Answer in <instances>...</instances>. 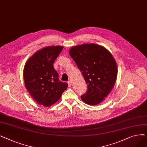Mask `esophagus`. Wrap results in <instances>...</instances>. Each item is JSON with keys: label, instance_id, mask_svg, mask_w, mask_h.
<instances>
[{"label": "esophagus", "instance_id": "esophagus-1", "mask_svg": "<svg viewBox=\"0 0 147 147\" xmlns=\"http://www.w3.org/2000/svg\"><path fill=\"white\" fill-rule=\"evenodd\" d=\"M68 86L69 87H71V81L70 80H69V81H68Z\"/></svg>", "mask_w": 147, "mask_h": 147}]
</instances>
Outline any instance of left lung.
I'll list each match as a JSON object with an SVG mask.
<instances>
[{"mask_svg":"<svg viewBox=\"0 0 147 147\" xmlns=\"http://www.w3.org/2000/svg\"><path fill=\"white\" fill-rule=\"evenodd\" d=\"M69 53L88 84L87 92L81 96L82 100L91 105L101 103L111 92L117 79V64L111 53L95 43L73 46Z\"/></svg>","mask_w":147,"mask_h":147,"instance_id":"left-lung-1","label":"left lung"}]
</instances>
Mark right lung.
Instances as JSON below:
<instances>
[{"mask_svg":"<svg viewBox=\"0 0 147 147\" xmlns=\"http://www.w3.org/2000/svg\"><path fill=\"white\" fill-rule=\"evenodd\" d=\"M63 46H48L38 50L26 62L24 68L25 86L35 101L40 105L49 107L56 103L68 84L61 82L53 64Z\"/></svg>","mask_w":147,"mask_h":147,"instance_id":"obj_1","label":"right lung"}]
</instances>
